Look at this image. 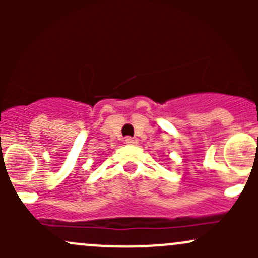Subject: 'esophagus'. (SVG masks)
<instances>
[{"mask_svg":"<svg viewBox=\"0 0 258 258\" xmlns=\"http://www.w3.org/2000/svg\"><path fill=\"white\" fill-rule=\"evenodd\" d=\"M124 142H126L127 145H134L135 144V140L132 139V137H126V139H124Z\"/></svg>","mask_w":258,"mask_h":258,"instance_id":"1","label":"esophagus"}]
</instances>
